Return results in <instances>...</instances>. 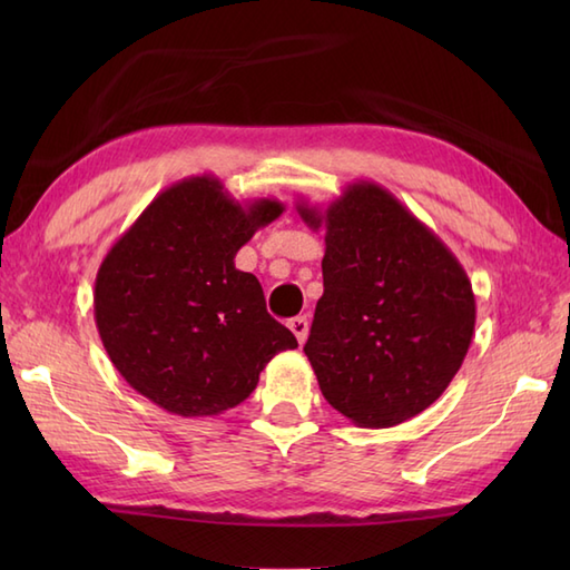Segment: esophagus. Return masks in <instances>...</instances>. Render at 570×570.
<instances>
[{
    "label": "esophagus",
    "mask_w": 570,
    "mask_h": 570,
    "mask_svg": "<svg viewBox=\"0 0 570 570\" xmlns=\"http://www.w3.org/2000/svg\"><path fill=\"white\" fill-rule=\"evenodd\" d=\"M288 328H292V333L296 335L298 345L306 343V337H308V318L306 316H298V318L288 321Z\"/></svg>",
    "instance_id": "esophagus-1"
}]
</instances>
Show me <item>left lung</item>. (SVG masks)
<instances>
[{
	"mask_svg": "<svg viewBox=\"0 0 570 570\" xmlns=\"http://www.w3.org/2000/svg\"><path fill=\"white\" fill-rule=\"evenodd\" d=\"M325 229L323 296L304 353L323 396L355 426L421 414L463 365L475 294L455 254L390 190L355 180L328 208L301 200Z\"/></svg>",
	"mask_w": 570,
	"mask_h": 570,
	"instance_id": "obj_1",
	"label": "left lung"
}]
</instances>
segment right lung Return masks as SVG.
<instances>
[{
  "instance_id": "obj_1",
  "label": "right lung",
  "mask_w": 570,
  "mask_h": 570,
  "mask_svg": "<svg viewBox=\"0 0 570 570\" xmlns=\"http://www.w3.org/2000/svg\"><path fill=\"white\" fill-rule=\"evenodd\" d=\"M284 203L242 205L210 174L168 186L119 237L95 276V323L131 390L176 416H217L254 392L276 353L298 347L266 313L235 254Z\"/></svg>"
}]
</instances>
